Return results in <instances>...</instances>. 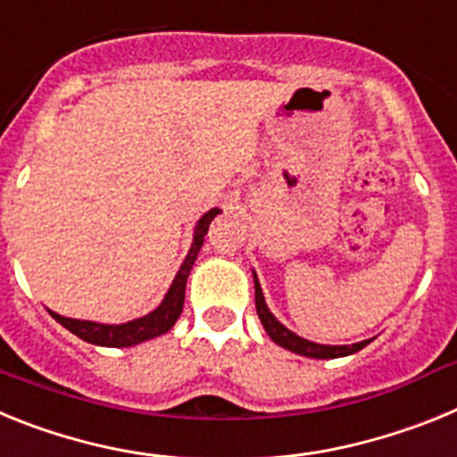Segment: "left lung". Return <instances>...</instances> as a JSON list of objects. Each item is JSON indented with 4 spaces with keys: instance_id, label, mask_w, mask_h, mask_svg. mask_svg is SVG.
<instances>
[{
    "instance_id": "8db88e82",
    "label": "left lung",
    "mask_w": 457,
    "mask_h": 457,
    "mask_svg": "<svg viewBox=\"0 0 457 457\" xmlns=\"http://www.w3.org/2000/svg\"><path fill=\"white\" fill-rule=\"evenodd\" d=\"M252 277H253V293H256V313L258 318H261V325L265 327L268 337L272 338L277 345H281V348L290 350V353L295 354H302V357H311V359H337V357H348V354L359 353V350L366 348V345L373 341V338H366V341L353 343V345H325V343H313L297 337L295 332H290L288 327L281 325V322L274 318L272 311L268 309L263 297V288H261V284H258V277L253 270H252Z\"/></svg>"
}]
</instances>
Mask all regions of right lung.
<instances>
[{
	"label": "right lung",
	"mask_w": 457,
	"mask_h": 457,
	"mask_svg": "<svg viewBox=\"0 0 457 457\" xmlns=\"http://www.w3.org/2000/svg\"><path fill=\"white\" fill-rule=\"evenodd\" d=\"M220 208H210L196 226H194V237L192 247H189L187 256L180 263L179 272L173 277L171 286H169L164 300L160 302V306L146 313V316L135 318V320L120 322V325H107V322H93V320H78V318H66L59 316L54 311H50V316L54 318L59 325H63L68 332H72L75 337H79L82 341L93 343V345H103V348H132V345H139L144 341H151L155 337H162L176 325L179 316L183 313L185 304V286H187V277L194 268V261L199 256L201 247H204V237L208 233L210 221L220 215Z\"/></svg>",
	"instance_id": "right-lung-1"
}]
</instances>
